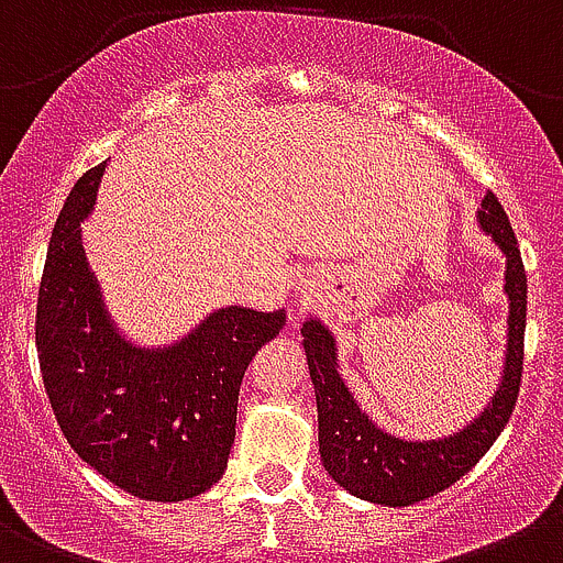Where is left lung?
<instances>
[{
    "label": "left lung",
    "mask_w": 563,
    "mask_h": 563,
    "mask_svg": "<svg viewBox=\"0 0 563 563\" xmlns=\"http://www.w3.org/2000/svg\"><path fill=\"white\" fill-rule=\"evenodd\" d=\"M478 223L506 256L503 290L508 298V340L497 393L492 395L489 406L462 431L442 439H400L384 431L371 415L358 409L356 398L347 389L336 362V340L329 325L320 323L318 318H307V323L301 325L303 353L318 400L320 462L342 489L362 500L398 508L448 489L495 445V439L500 437L517 406L528 307L526 267L511 223L495 192H486L481 201Z\"/></svg>",
    "instance_id": "8db88e82"
}]
</instances>
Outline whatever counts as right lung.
<instances>
[{"label":"right lung","instance_id":"obj_1","mask_svg":"<svg viewBox=\"0 0 563 563\" xmlns=\"http://www.w3.org/2000/svg\"><path fill=\"white\" fill-rule=\"evenodd\" d=\"M104 163L68 192L37 290L35 345L63 437L118 489L176 503L218 484L238 426L251 358L285 329V309H216L181 340L135 345L110 320L79 223Z\"/></svg>","mask_w":563,"mask_h":563}]
</instances>
